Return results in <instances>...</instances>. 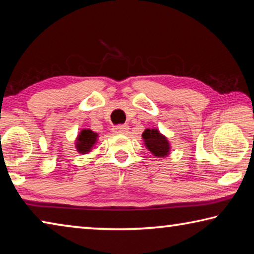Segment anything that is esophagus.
Returning <instances> with one entry per match:
<instances>
[{"mask_svg": "<svg viewBox=\"0 0 254 254\" xmlns=\"http://www.w3.org/2000/svg\"><path fill=\"white\" fill-rule=\"evenodd\" d=\"M128 128L130 127H128L127 124H120V126H117L112 128V131H113L115 134H124V133H127L128 131Z\"/></svg>", "mask_w": 254, "mask_h": 254, "instance_id": "1", "label": "esophagus"}]
</instances>
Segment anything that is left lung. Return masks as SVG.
<instances>
[{
	"label": "left lung",
	"instance_id": "8db88e82",
	"mask_svg": "<svg viewBox=\"0 0 254 254\" xmlns=\"http://www.w3.org/2000/svg\"><path fill=\"white\" fill-rule=\"evenodd\" d=\"M142 137L144 139L147 148L157 157H166L169 153V142L160 132L156 128H147L143 132Z\"/></svg>",
	"mask_w": 254,
	"mask_h": 254
}]
</instances>
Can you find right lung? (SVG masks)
<instances>
[{"instance_id": "obj_1", "label": "right lung", "mask_w": 254, "mask_h": 254, "mask_svg": "<svg viewBox=\"0 0 254 254\" xmlns=\"http://www.w3.org/2000/svg\"><path fill=\"white\" fill-rule=\"evenodd\" d=\"M97 134L92 130H83L76 141V148L79 153H87L91 151L94 143L96 142Z\"/></svg>"}]
</instances>
